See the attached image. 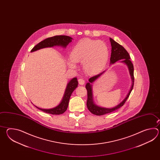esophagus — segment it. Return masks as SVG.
<instances>
[{"instance_id": "34e87169", "label": "esophagus", "mask_w": 160, "mask_h": 160, "mask_svg": "<svg viewBox=\"0 0 160 160\" xmlns=\"http://www.w3.org/2000/svg\"><path fill=\"white\" fill-rule=\"evenodd\" d=\"M78 83L79 85H83L85 83V80L83 78H79Z\"/></svg>"}]
</instances>
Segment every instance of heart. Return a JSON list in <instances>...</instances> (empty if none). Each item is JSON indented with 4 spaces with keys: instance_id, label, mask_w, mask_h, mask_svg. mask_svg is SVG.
I'll list each match as a JSON object with an SVG mask.
<instances>
[{
    "instance_id": "b5f03b06",
    "label": "heart",
    "mask_w": 160,
    "mask_h": 160,
    "mask_svg": "<svg viewBox=\"0 0 160 160\" xmlns=\"http://www.w3.org/2000/svg\"><path fill=\"white\" fill-rule=\"evenodd\" d=\"M70 59L68 64L72 68L76 67L75 62L82 63L85 72L95 74L105 68L109 57V48L102 41L85 38L78 41L72 48Z\"/></svg>"
}]
</instances>
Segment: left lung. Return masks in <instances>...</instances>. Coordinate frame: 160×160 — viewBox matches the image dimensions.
Wrapping results in <instances>:
<instances>
[{
    "mask_svg": "<svg viewBox=\"0 0 160 160\" xmlns=\"http://www.w3.org/2000/svg\"><path fill=\"white\" fill-rule=\"evenodd\" d=\"M110 41L111 42L112 45V53H111V57H110V63L113 64L116 62L118 61L121 59H123L122 62L125 63L129 69L130 74L131 75V77L133 81V84L132 86L131 89L130 90L128 94L127 95L125 99L122 102L120 103L119 105L113 108H101L97 105H95L94 103L92 101V85H90L92 83L95 81V80L102 75L104 72H102L101 73L99 74L98 75L93 76L88 79V82L86 83V88L88 92V99H87V107L88 110L90 112L92 113L93 114H95L96 116H102L108 113L112 112L114 111H116L117 109H119L121 107H122L125 103L126 102L128 98H129L131 92L132 91L134 86V67H133V63L130 61L129 54L126 51L125 48L122 46L121 44L116 42V41H114L112 38H110Z\"/></svg>",
    "mask_w": 160,
    "mask_h": 160,
    "instance_id": "left-lung-1",
    "label": "left lung"
}]
</instances>
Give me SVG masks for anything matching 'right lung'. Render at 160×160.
<instances>
[{
  "mask_svg": "<svg viewBox=\"0 0 160 160\" xmlns=\"http://www.w3.org/2000/svg\"><path fill=\"white\" fill-rule=\"evenodd\" d=\"M72 38L66 35H57L52 37L48 38L43 41H41V42H39L36 46H35L31 50V52L37 51L38 50H39L43 48L53 47L54 46H62L64 48H66L67 45L70 42H72ZM78 85V82L77 81V78L72 79L68 84L67 88L65 91V94L61 102L59 103V105L54 108L50 109H43L39 108L37 106L36 107L38 109L48 114H51L54 115H59V114H63L68 109L70 96L75 88H77Z\"/></svg>",
  "mask_w": 160,
  "mask_h": 160,
  "instance_id": "add662e5",
  "label": "right lung"
}]
</instances>
